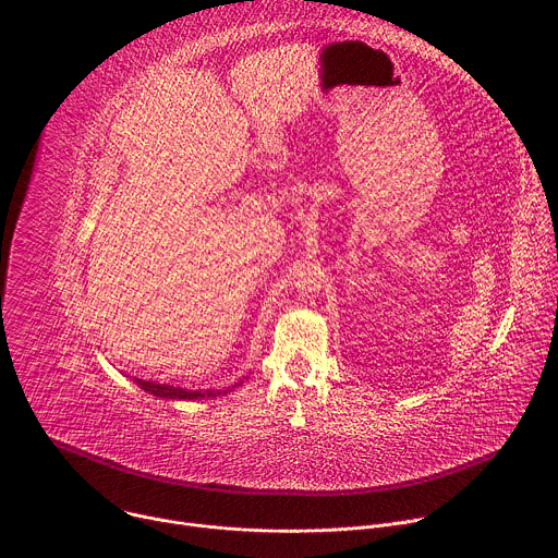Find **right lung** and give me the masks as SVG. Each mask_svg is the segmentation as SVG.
I'll return each instance as SVG.
<instances>
[{
	"instance_id": "obj_1",
	"label": "right lung",
	"mask_w": 558,
	"mask_h": 558,
	"mask_svg": "<svg viewBox=\"0 0 558 558\" xmlns=\"http://www.w3.org/2000/svg\"><path fill=\"white\" fill-rule=\"evenodd\" d=\"M134 384L138 388H143L145 392H149V395L166 397V400H203V397L220 395V390H211V388L192 390V388H181V386H172V384H158V381H151V379H138V377H134ZM238 384H243V381H238ZM238 384H233V386H238ZM227 390H222V392H227Z\"/></svg>"
}]
</instances>
